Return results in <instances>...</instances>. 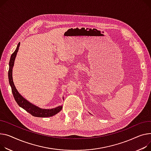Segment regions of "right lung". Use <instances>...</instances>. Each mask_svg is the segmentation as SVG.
I'll return each instance as SVG.
<instances>
[{"mask_svg": "<svg viewBox=\"0 0 151 151\" xmlns=\"http://www.w3.org/2000/svg\"><path fill=\"white\" fill-rule=\"evenodd\" d=\"M19 46H20V42L18 44L15 51L12 55L11 58H10L9 63V70H8L9 83L10 86L12 87V93L15 99V101L20 107L25 110L27 112H28L29 114H30L34 116L43 117V118L50 117L57 114L62 110L63 109L62 106H59L57 107L51 109H41L39 107L32 104L31 103H29L28 101H27V100L20 94L17 90L13 83L12 72H13V67L14 63V60H15L17 53L19 50Z\"/></svg>", "mask_w": 151, "mask_h": 151, "instance_id": "right-lung-1", "label": "right lung"}]
</instances>
